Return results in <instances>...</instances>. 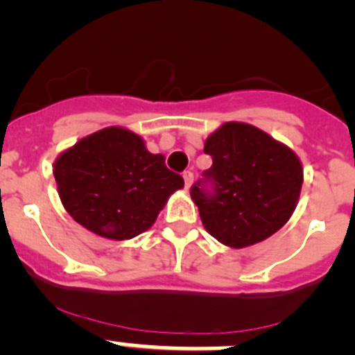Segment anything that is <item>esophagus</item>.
Masks as SVG:
<instances>
[{
	"instance_id": "obj_1",
	"label": "esophagus",
	"mask_w": 355,
	"mask_h": 355,
	"mask_svg": "<svg viewBox=\"0 0 355 355\" xmlns=\"http://www.w3.org/2000/svg\"><path fill=\"white\" fill-rule=\"evenodd\" d=\"M182 179H184L186 189H188L189 186H191V182H193V173H191V171H184V173H182Z\"/></svg>"
}]
</instances>
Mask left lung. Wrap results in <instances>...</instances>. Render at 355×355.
Segmentation results:
<instances>
[{
  "instance_id": "1",
  "label": "left lung",
  "mask_w": 355,
  "mask_h": 355,
  "mask_svg": "<svg viewBox=\"0 0 355 355\" xmlns=\"http://www.w3.org/2000/svg\"><path fill=\"white\" fill-rule=\"evenodd\" d=\"M212 167L189 189L205 230L233 248L264 241L286 224L304 181L288 146L243 122H226L207 138Z\"/></svg>"
}]
</instances>
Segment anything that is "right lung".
<instances>
[{"mask_svg":"<svg viewBox=\"0 0 355 355\" xmlns=\"http://www.w3.org/2000/svg\"><path fill=\"white\" fill-rule=\"evenodd\" d=\"M55 181L67 212L98 236L131 240L150 230L169 196L184 186L164 155L122 128H105L65 150Z\"/></svg>","mask_w":355,"mask_h":355,"instance_id":"obj_1","label":"right lung"}]
</instances>
